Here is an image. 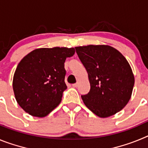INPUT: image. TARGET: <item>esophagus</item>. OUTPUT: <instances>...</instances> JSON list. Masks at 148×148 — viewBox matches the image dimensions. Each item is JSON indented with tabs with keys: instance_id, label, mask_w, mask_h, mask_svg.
<instances>
[{
	"instance_id": "obj_1",
	"label": "esophagus",
	"mask_w": 148,
	"mask_h": 148,
	"mask_svg": "<svg viewBox=\"0 0 148 148\" xmlns=\"http://www.w3.org/2000/svg\"><path fill=\"white\" fill-rule=\"evenodd\" d=\"M78 82H77V83H75V84H73V87H78Z\"/></svg>"
}]
</instances>
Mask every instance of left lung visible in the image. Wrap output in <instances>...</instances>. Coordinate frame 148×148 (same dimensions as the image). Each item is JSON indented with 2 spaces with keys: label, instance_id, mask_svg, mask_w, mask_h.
<instances>
[{
  "label": "left lung",
  "instance_id": "obj_1",
  "mask_svg": "<svg viewBox=\"0 0 148 148\" xmlns=\"http://www.w3.org/2000/svg\"><path fill=\"white\" fill-rule=\"evenodd\" d=\"M75 50L88 73L90 92L82 95L87 108L101 118L121 110L130 99L135 81L126 58L108 45L77 47Z\"/></svg>",
  "mask_w": 148,
  "mask_h": 148
}]
</instances>
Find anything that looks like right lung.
Instances as JSON below:
<instances>
[{
  "mask_svg": "<svg viewBox=\"0 0 148 148\" xmlns=\"http://www.w3.org/2000/svg\"><path fill=\"white\" fill-rule=\"evenodd\" d=\"M74 54V48H40L20 61L12 87L17 102L23 110L31 116L44 117L60 104L67 87L65 60Z\"/></svg>",
  "mask_w": 148,
  "mask_h": 148,
  "instance_id": "1",
  "label": "right lung"
}]
</instances>
